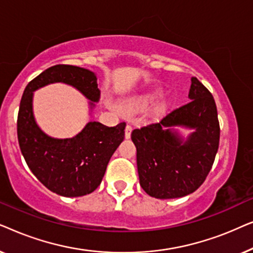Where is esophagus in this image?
Masks as SVG:
<instances>
[{
  "label": "esophagus",
  "instance_id": "34e87169",
  "mask_svg": "<svg viewBox=\"0 0 253 253\" xmlns=\"http://www.w3.org/2000/svg\"><path fill=\"white\" fill-rule=\"evenodd\" d=\"M131 130H132V126H130V124H126V138L127 139V138H130L131 136Z\"/></svg>",
  "mask_w": 253,
  "mask_h": 253
}]
</instances>
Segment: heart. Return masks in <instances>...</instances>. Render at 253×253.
Segmentation results:
<instances>
[{
  "label": "heart",
  "instance_id": "1",
  "mask_svg": "<svg viewBox=\"0 0 253 253\" xmlns=\"http://www.w3.org/2000/svg\"><path fill=\"white\" fill-rule=\"evenodd\" d=\"M159 98L158 93H150V94L141 96V98L138 100V105H147V103L153 102L154 100H157Z\"/></svg>",
  "mask_w": 253,
  "mask_h": 253
}]
</instances>
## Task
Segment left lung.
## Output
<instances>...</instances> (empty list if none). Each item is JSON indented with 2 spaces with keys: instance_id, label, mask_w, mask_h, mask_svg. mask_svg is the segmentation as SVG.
Segmentation results:
<instances>
[{
  "instance_id": "left-lung-1",
  "label": "left lung",
  "mask_w": 253,
  "mask_h": 253,
  "mask_svg": "<svg viewBox=\"0 0 253 253\" xmlns=\"http://www.w3.org/2000/svg\"><path fill=\"white\" fill-rule=\"evenodd\" d=\"M190 101L168 110L157 122L131 133L137 148L140 186L158 199H172L195 192L205 181L215 159L220 124L214 98L196 77L191 78ZM195 128L185 142L169 127Z\"/></svg>"
}]
</instances>
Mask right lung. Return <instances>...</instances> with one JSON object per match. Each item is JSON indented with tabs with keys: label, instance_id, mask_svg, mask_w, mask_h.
<instances>
[{
	"label": "right lung",
	"instance_id": "obj_1",
	"mask_svg": "<svg viewBox=\"0 0 253 253\" xmlns=\"http://www.w3.org/2000/svg\"><path fill=\"white\" fill-rule=\"evenodd\" d=\"M53 83L71 85L91 100L99 101L94 72L68 64L50 67L27 84L20 100L17 136L31 171L50 191L64 197H81L94 191L102 181L107 165L124 139L126 123L106 126L88 122L78 134L67 139L47 136L34 120L33 92Z\"/></svg>",
	"mask_w": 253,
	"mask_h": 253
}]
</instances>
